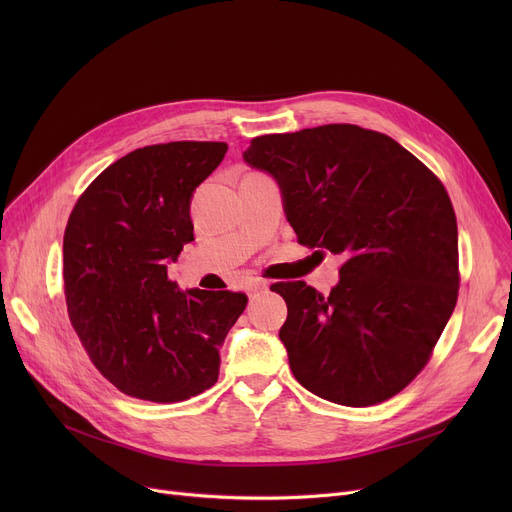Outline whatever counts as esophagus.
Instances as JSON below:
<instances>
[{
	"label": "esophagus",
	"instance_id": "esophagus-1",
	"mask_svg": "<svg viewBox=\"0 0 512 512\" xmlns=\"http://www.w3.org/2000/svg\"><path fill=\"white\" fill-rule=\"evenodd\" d=\"M263 290H267V284L263 280H253L249 286H247V297L249 299H255L257 294H261Z\"/></svg>",
	"mask_w": 512,
	"mask_h": 512
}]
</instances>
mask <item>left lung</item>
Returning a JSON list of instances; mask_svg holds the SVG:
<instances>
[{
  "mask_svg": "<svg viewBox=\"0 0 512 512\" xmlns=\"http://www.w3.org/2000/svg\"><path fill=\"white\" fill-rule=\"evenodd\" d=\"M299 242L344 253L328 297L276 282L294 378L344 407H371L427 365L459 297V230L440 178L388 134L324 124L251 141Z\"/></svg>",
  "mask_w": 512,
  "mask_h": 512,
  "instance_id": "8db88e82",
  "label": "left lung"
}]
</instances>
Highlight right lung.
<instances>
[{"label":"right lung","instance_id":"add662e5","mask_svg":"<svg viewBox=\"0 0 512 512\" xmlns=\"http://www.w3.org/2000/svg\"><path fill=\"white\" fill-rule=\"evenodd\" d=\"M226 143L147 145L107 166L64 232L68 317L103 378L149 402H182L218 382L220 348L242 292L182 290L168 278L195 240L191 197Z\"/></svg>","mask_w":512,"mask_h":512}]
</instances>
